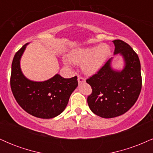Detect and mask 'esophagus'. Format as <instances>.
<instances>
[{
    "mask_svg": "<svg viewBox=\"0 0 153 153\" xmlns=\"http://www.w3.org/2000/svg\"><path fill=\"white\" fill-rule=\"evenodd\" d=\"M78 83H82V82H85V80L83 78H82V77L80 76V75H78Z\"/></svg>",
    "mask_w": 153,
    "mask_h": 153,
    "instance_id": "34e87169",
    "label": "esophagus"
}]
</instances>
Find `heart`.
Listing matches in <instances>:
<instances>
[{
	"instance_id": "1",
	"label": "heart",
	"mask_w": 153,
	"mask_h": 153,
	"mask_svg": "<svg viewBox=\"0 0 153 153\" xmlns=\"http://www.w3.org/2000/svg\"><path fill=\"white\" fill-rule=\"evenodd\" d=\"M110 54L109 46L102 44L99 46L75 49L70 53V60L75 65H81L84 73L90 75L101 69ZM70 60L65 59V64L69 65Z\"/></svg>"
}]
</instances>
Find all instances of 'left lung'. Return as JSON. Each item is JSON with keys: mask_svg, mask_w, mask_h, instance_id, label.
Listing matches in <instances>:
<instances>
[{"mask_svg": "<svg viewBox=\"0 0 153 153\" xmlns=\"http://www.w3.org/2000/svg\"><path fill=\"white\" fill-rule=\"evenodd\" d=\"M114 54L122 56L124 67L117 71L111 67L113 57L96 74L87 79L92 88L88 97L89 108L102 118H114L124 114L137 100L142 88L141 66L138 55L128 44L114 40Z\"/></svg>", "mask_w": 153, "mask_h": 153, "instance_id": "8db88e82", "label": "left lung"}]
</instances>
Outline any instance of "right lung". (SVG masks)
<instances>
[{"label": "right lung", "instance_id": "add662e5", "mask_svg": "<svg viewBox=\"0 0 153 153\" xmlns=\"http://www.w3.org/2000/svg\"><path fill=\"white\" fill-rule=\"evenodd\" d=\"M28 44L16 53L12 62V93L19 106L29 114L41 119L54 118L65 108L70 96L78 86V78H64L56 74L42 82L26 78L21 70L20 59Z\"/></svg>", "mask_w": 153, "mask_h": 153}]
</instances>
